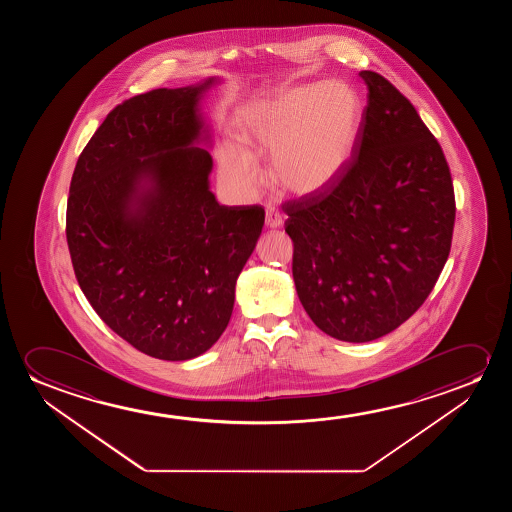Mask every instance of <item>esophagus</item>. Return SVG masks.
Masks as SVG:
<instances>
[{"label": "esophagus", "mask_w": 512, "mask_h": 512, "mask_svg": "<svg viewBox=\"0 0 512 512\" xmlns=\"http://www.w3.org/2000/svg\"><path fill=\"white\" fill-rule=\"evenodd\" d=\"M266 225L269 229H278V227H281V225H283V217H281L280 211L274 210V208H267Z\"/></svg>", "instance_id": "1"}]
</instances>
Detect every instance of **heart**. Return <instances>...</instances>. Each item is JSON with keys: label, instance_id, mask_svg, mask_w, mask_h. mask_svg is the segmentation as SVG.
Masks as SVG:
<instances>
[{"label": "heart", "instance_id": "obj_1", "mask_svg": "<svg viewBox=\"0 0 512 512\" xmlns=\"http://www.w3.org/2000/svg\"><path fill=\"white\" fill-rule=\"evenodd\" d=\"M362 103L344 84L281 87L273 96L248 106L238 136L245 155L227 148L225 180L243 190L260 185L253 161L269 159L274 185L290 196H316L343 173L357 147Z\"/></svg>", "mask_w": 512, "mask_h": 512}]
</instances>
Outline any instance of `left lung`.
Returning <instances> with one entry per match:
<instances>
[{"instance_id": "left-lung-1", "label": "left lung", "mask_w": 512, "mask_h": 512, "mask_svg": "<svg viewBox=\"0 0 512 512\" xmlns=\"http://www.w3.org/2000/svg\"><path fill=\"white\" fill-rule=\"evenodd\" d=\"M367 106L343 173L288 201L295 288L325 334L367 343L414 315L448 260L455 190L439 141L385 77L360 71Z\"/></svg>"}]
</instances>
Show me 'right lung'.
<instances>
[{
    "instance_id": "add662e5",
    "label": "right lung",
    "mask_w": 512,
    "mask_h": 512,
    "mask_svg": "<svg viewBox=\"0 0 512 512\" xmlns=\"http://www.w3.org/2000/svg\"><path fill=\"white\" fill-rule=\"evenodd\" d=\"M215 78L115 106L78 157L66 208L71 264L110 329L150 357L189 360L227 329L264 208L222 206L197 113Z\"/></svg>"
}]
</instances>
